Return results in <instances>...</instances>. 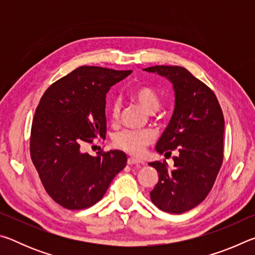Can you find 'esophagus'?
<instances>
[{"label":"esophagus","instance_id":"obj_1","mask_svg":"<svg viewBox=\"0 0 255 255\" xmlns=\"http://www.w3.org/2000/svg\"><path fill=\"white\" fill-rule=\"evenodd\" d=\"M127 164H128V165H139V164H141V162L138 161V159H136V158L129 157L127 159Z\"/></svg>","mask_w":255,"mask_h":255}]
</instances>
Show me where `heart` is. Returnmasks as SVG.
Returning <instances> with one entry per match:
<instances>
[{
    "label": "heart",
    "mask_w": 255,
    "mask_h": 255,
    "mask_svg": "<svg viewBox=\"0 0 255 255\" xmlns=\"http://www.w3.org/2000/svg\"><path fill=\"white\" fill-rule=\"evenodd\" d=\"M130 96L144 109L153 114L161 105V98L150 85L139 84L131 89ZM110 117L112 122H117L120 116V102L114 100L110 103ZM154 141V135L148 130H124L114 137V146L129 155L139 157L145 153L147 146Z\"/></svg>",
    "instance_id": "b5f03b06"
}]
</instances>
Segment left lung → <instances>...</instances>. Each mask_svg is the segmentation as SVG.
<instances>
[{"mask_svg":"<svg viewBox=\"0 0 255 255\" xmlns=\"http://www.w3.org/2000/svg\"><path fill=\"white\" fill-rule=\"evenodd\" d=\"M145 71L158 73L173 83L174 112L156 150L165 156L173 150L179 153L172 169L165 159L149 163L158 172L150 200L166 213L182 214L205 200L222 167L223 110L213 90L184 67L156 65Z\"/></svg>","mask_w":255,"mask_h":255,"instance_id":"1","label":"left lung"}]
</instances>
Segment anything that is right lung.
Segmentation results:
<instances>
[{
  "mask_svg": "<svg viewBox=\"0 0 255 255\" xmlns=\"http://www.w3.org/2000/svg\"><path fill=\"white\" fill-rule=\"evenodd\" d=\"M131 71L81 66L54 82L38 105L30 133V156L47 193L71 210L101 199L127 163L122 150L83 153L107 133L106 97Z\"/></svg>",
  "mask_w": 255,
  "mask_h": 255,
  "instance_id": "obj_1",
  "label": "right lung"
}]
</instances>
